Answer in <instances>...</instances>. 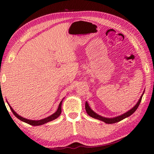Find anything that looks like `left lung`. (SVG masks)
<instances>
[{
    "mask_svg": "<svg viewBox=\"0 0 154 154\" xmlns=\"http://www.w3.org/2000/svg\"><path fill=\"white\" fill-rule=\"evenodd\" d=\"M143 94H144V92H143ZM143 94H142V96L140 97V99H139V101H138V103H136V106H134L132 109H131L130 110H129L128 112H127L126 113L122 114V115H121V116L115 117V118H112V119L111 118L110 119L105 118V117H103V116L99 115V114H96L94 112H93L91 109H90V108L89 107L88 104L87 102H86L85 108H86V111L88 113V114L90 116L92 117V118L96 119H99V120L103 121L104 123H108V124L115 123H117V122L121 121V120H123V119H124L127 118V117L130 116V115H131V114L134 113V112L136 110V109H137V108H138V106H139V105H140V103L141 100H142V97H143Z\"/></svg>",
    "mask_w": 154,
    "mask_h": 154,
    "instance_id": "left-lung-1",
    "label": "left lung"
}]
</instances>
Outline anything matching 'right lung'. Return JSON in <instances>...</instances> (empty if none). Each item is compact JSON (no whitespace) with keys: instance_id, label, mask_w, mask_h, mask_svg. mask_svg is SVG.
<instances>
[{"instance_id":"1","label":"right lung","mask_w":154,"mask_h":154,"mask_svg":"<svg viewBox=\"0 0 154 154\" xmlns=\"http://www.w3.org/2000/svg\"><path fill=\"white\" fill-rule=\"evenodd\" d=\"M62 101L60 103V105H59V107H58L57 110L56 111L54 114H53L52 115H51L50 116L46 117V118H45V119H42V120H39V121L29 120V119H24V118H23V117L19 116L18 114H17L16 112L14 111L13 109H12V108H11L10 106H9V108H10V109H11V112H13V114H14V116H16L18 119H20V121L24 122V123H28V124H29V125H31L38 126V125H43V124L48 123V122L51 121H53V120H55V119H57L58 116H60V114H61V112H62Z\"/></svg>"}]
</instances>
